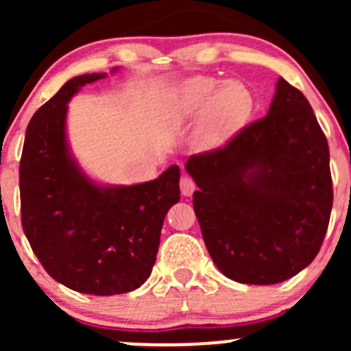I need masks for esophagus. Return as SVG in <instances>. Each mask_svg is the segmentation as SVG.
<instances>
[{
    "instance_id": "obj_1",
    "label": "esophagus",
    "mask_w": 351,
    "mask_h": 351,
    "mask_svg": "<svg viewBox=\"0 0 351 351\" xmlns=\"http://www.w3.org/2000/svg\"><path fill=\"white\" fill-rule=\"evenodd\" d=\"M180 189H181V195H183V196H191L193 191L196 189L195 181L189 178V176L183 175V176H181V180H180Z\"/></svg>"
}]
</instances>
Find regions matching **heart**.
I'll return each mask as SVG.
<instances>
[{
	"mask_svg": "<svg viewBox=\"0 0 351 351\" xmlns=\"http://www.w3.org/2000/svg\"><path fill=\"white\" fill-rule=\"evenodd\" d=\"M252 110V97L243 84L229 80L219 86L213 77H193L181 84L173 99L176 119L201 115L198 143L217 147L239 130Z\"/></svg>",
	"mask_w": 351,
	"mask_h": 351,
	"instance_id": "1",
	"label": "heart"
}]
</instances>
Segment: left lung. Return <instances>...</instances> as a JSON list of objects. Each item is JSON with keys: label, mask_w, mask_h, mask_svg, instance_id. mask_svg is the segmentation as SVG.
<instances>
[{"label": "left lung", "mask_w": 351, "mask_h": 351, "mask_svg": "<svg viewBox=\"0 0 351 351\" xmlns=\"http://www.w3.org/2000/svg\"><path fill=\"white\" fill-rule=\"evenodd\" d=\"M186 171L204 244L229 279L279 284L315 259L333 204L328 143L287 80H277L267 115L189 156Z\"/></svg>", "instance_id": "obj_1"}]
</instances>
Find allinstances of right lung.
I'll list each match as a JSON object with an SVG mask.
<instances>
[{
    "label": "right lung",
    "instance_id": "right-lung-1",
    "mask_svg": "<svg viewBox=\"0 0 351 351\" xmlns=\"http://www.w3.org/2000/svg\"><path fill=\"white\" fill-rule=\"evenodd\" d=\"M107 74L67 80L36 110L21 163V224L54 280L92 295L138 289L150 277L168 209L180 201V168L132 186H100L79 168L66 138L67 102Z\"/></svg>",
    "mask_w": 351,
    "mask_h": 351
}]
</instances>
